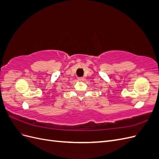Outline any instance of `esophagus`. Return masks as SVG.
<instances>
[{
    "label": "esophagus",
    "mask_w": 159,
    "mask_h": 159,
    "mask_svg": "<svg viewBox=\"0 0 159 159\" xmlns=\"http://www.w3.org/2000/svg\"><path fill=\"white\" fill-rule=\"evenodd\" d=\"M78 81H81V82H83V81H85V78H84V77H82V78H79Z\"/></svg>",
    "instance_id": "esophagus-1"
}]
</instances>
